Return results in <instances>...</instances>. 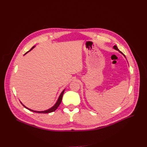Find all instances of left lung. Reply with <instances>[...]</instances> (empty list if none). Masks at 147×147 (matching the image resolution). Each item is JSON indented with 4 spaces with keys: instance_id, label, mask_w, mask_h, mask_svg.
Returning <instances> with one entry per match:
<instances>
[{
    "instance_id": "1",
    "label": "left lung",
    "mask_w": 147,
    "mask_h": 147,
    "mask_svg": "<svg viewBox=\"0 0 147 147\" xmlns=\"http://www.w3.org/2000/svg\"><path fill=\"white\" fill-rule=\"evenodd\" d=\"M114 49H115V50H118V51H119V50H118V48H117V47L116 45H114ZM120 52L121 54H123V53H122V52H121V51H120ZM123 55H124V54H123ZM124 56H125V55H124Z\"/></svg>"
}]
</instances>
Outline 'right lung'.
Masks as SVG:
<instances>
[{
  "label": "right lung",
  "mask_w": 147,
  "mask_h": 147,
  "mask_svg": "<svg viewBox=\"0 0 147 147\" xmlns=\"http://www.w3.org/2000/svg\"><path fill=\"white\" fill-rule=\"evenodd\" d=\"M34 47H34H33L31 49H30V50H32V49ZM30 50H29V51H30ZM29 51H27V53H28ZM64 92H65V90L63 91V92H61V93L60 94V96H59V99H58V100H57V102H56V103H55L54 105L52 107V108H51L50 109H48V110H46V111H33V110H32V109H29V108H27V107H26L24 105H23L26 108H27V109H29V110H30V111H32V112H34V113H42V114H47V113H52V112H54V111H55L57 109V108L59 107V106L60 105V104L61 103V100H62V97H63V93H64Z\"/></svg>",
  "instance_id": "right-lung-1"
}]
</instances>
